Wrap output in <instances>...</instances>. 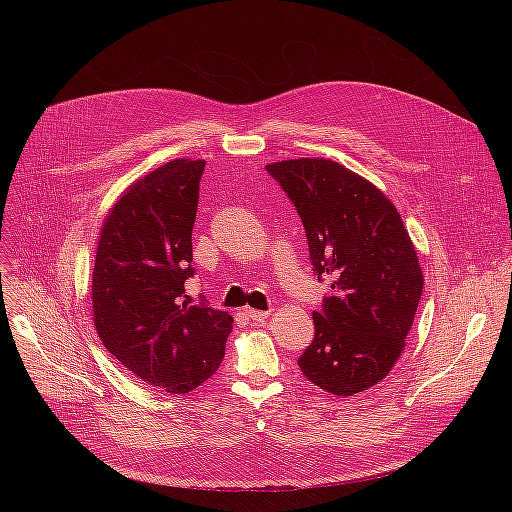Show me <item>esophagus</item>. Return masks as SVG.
<instances>
[{
    "mask_svg": "<svg viewBox=\"0 0 512 512\" xmlns=\"http://www.w3.org/2000/svg\"><path fill=\"white\" fill-rule=\"evenodd\" d=\"M245 316L251 318L253 322H265L269 312H261V310H253V308H245Z\"/></svg>",
    "mask_w": 512,
    "mask_h": 512,
    "instance_id": "esophagus-1",
    "label": "esophagus"
}]
</instances>
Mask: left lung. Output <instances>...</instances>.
Instances as JSON below:
<instances>
[{"label":"left lung","instance_id":"8db88e82","mask_svg":"<svg viewBox=\"0 0 512 512\" xmlns=\"http://www.w3.org/2000/svg\"><path fill=\"white\" fill-rule=\"evenodd\" d=\"M265 170L302 218L316 275L332 279L300 369L338 397L367 391L401 356L423 289L401 214L375 184L326 158L283 160Z\"/></svg>","mask_w":512,"mask_h":512}]
</instances>
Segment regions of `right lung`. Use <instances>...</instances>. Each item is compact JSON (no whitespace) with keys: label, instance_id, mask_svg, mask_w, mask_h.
<instances>
[{"label":"right lung","instance_id":"1","mask_svg":"<svg viewBox=\"0 0 512 512\" xmlns=\"http://www.w3.org/2000/svg\"><path fill=\"white\" fill-rule=\"evenodd\" d=\"M204 160L178 158L133 182L101 227L93 267V320L123 367L166 393H190L225 358L227 312L190 306Z\"/></svg>","mask_w":512,"mask_h":512}]
</instances>
